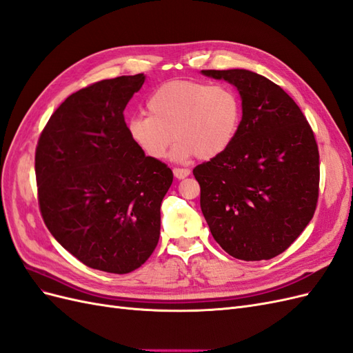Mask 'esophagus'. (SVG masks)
Wrapping results in <instances>:
<instances>
[{
	"mask_svg": "<svg viewBox=\"0 0 353 353\" xmlns=\"http://www.w3.org/2000/svg\"><path fill=\"white\" fill-rule=\"evenodd\" d=\"M174 175L178 179H184L190 175V169H184V168H174Z\"/></svg>",
	"mask_w": 353,
	"mask_h": 353,
	"instance_id": "esophagus-1",
	"label": "esophagus"
}]
</instances>
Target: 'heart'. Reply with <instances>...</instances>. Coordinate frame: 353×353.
Wrapping results in <instances>:
<instances>
[{"instance_id":"b5f03b06","label":"heart","mask_w":353,"mask_h":353,"mask_svg":"<svg viewBox=\"0 0 353 353\" xmlns=\"http://www.w3.org/2000/svg\"><path fill=\"white\" fill-rule=\"evenodd\" d=\"M148 114L128 122V132L150 159H163L176 138L170 159L188 162L218 157L236 140L241 123V99L228 85L170 81L147 100Z\"/></svg>"}]
</instances>
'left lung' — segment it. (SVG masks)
Segmentation results:
<instances>
[{"mask_svg": "<svg viewBox=\"0 0 353 353\" xmlns=\"http://www.w3.org/2000/svg\"><path fill=\"white\" fill-rule=\"evenodd\" d=\"M237 88L243 116L228 150L193 169L213 239L232 258L268 261L312 219L319 154L311 126L281 87L245 69L201 70Z\"/></svg>", "mask_w": 353, "mask_h": 353, "instance_id": "8db88e82", "label": "left lung"}]
</instances>
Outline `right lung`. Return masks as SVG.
<instances>
[{
  "mask_svg": "<svg viewBox=\"0 0 353 353\" xmlns=\"http://www.w3.org/2000/svg\"><path fill=\"white\" fill-rule=\"evenodd\" d=\"M145 77L95 82L63 101L42 131L35 174L50 232L92 270L128 274L150 258L174 174L131 140L123 110Z\"/></svg>",
  "mask_w": 353,
  "mask_h": 353,
  "instance_id": "add662e5",
  "label": "right lung"
}]
</instances>
